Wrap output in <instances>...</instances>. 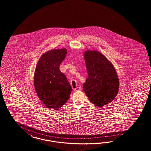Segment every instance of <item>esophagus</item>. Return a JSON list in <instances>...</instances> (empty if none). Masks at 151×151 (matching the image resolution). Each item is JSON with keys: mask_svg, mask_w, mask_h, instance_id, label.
Listing matches in <instances>:
<instances>
[{"mask_svg": "<svg viewBox=\"0 0 151 151\" xmlns=\"http://www.w3.org/2000/svg\"><path fill=\"white\" fill-rule=\"evenodd\" d=\"M81 90V87H77L76 88L74 89V91H79Z\"/></svg>", "mask_w": 151, "mask_h": 151, "instance_id": "1", "label": "esophagus"}]
</instances>
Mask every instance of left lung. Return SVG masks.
Segmentation results:
<instances>
[{
	"instance_id": "1",
	"label": "left lung",
	"mask_w": 151,
	"mask_h": 151,
	"mask_svg": "<svg viewBox=\"0 0 151 151\" xmlns=\"http://www.w3.org/2000/svg\"><path fill=\"white\" fill-rule=\"evenodd\" d=\"M84 58L88 73L83 85L86 96L99 107L111 103L119 90V79L114 66L97 51H86Z\"/></svg>"
}]
</instances>
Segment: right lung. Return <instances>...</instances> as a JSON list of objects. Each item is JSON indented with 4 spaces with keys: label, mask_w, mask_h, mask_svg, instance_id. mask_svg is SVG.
Wrapping results in <instances>:
<instances>
[{
    "label": "right lung",
    "mask_w": 151,
    "mask_h": 151,
    "mask_svg": "<svg viewBox=\"0 0 151 151\" xmlns=\"http://www.w3.org/2000/svg\"><path fill=\"white\" fill-rule=\"evenodd\" d=\"M67 53L66 48L53 49L39 59L34 75V83L40 101L48 108L57 111L70 97L72 91L59 66Z\"/></svg>",
    "instance_id": "right-lung-1"
}]
</instances>
